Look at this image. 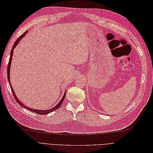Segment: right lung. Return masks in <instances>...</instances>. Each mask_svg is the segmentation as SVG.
<instances>
[{"label":"right lung","mask_w":153,"mask_h":153,"mask_svg":"<svg viewBox=\"0 0 153 153\" xmlns=\"http://www.w3.org/2000/svg\"><path fill=\"white\" fill-rule=\"evenodd\" d=\"M27 33V31L25 32L24 34H22V35L19 37V38H18L15 41V44L13 45V48H12V49H11V55H10V61H9V62H8L7 69V79H8V82H9V83H10V87H11V91H12V93H13V96H14V98H15V100L16 101V102H17L18 104H19L21 106H22V107H24V108H26L27 110H29L31 111V112H34L35 113L38 114H40V115L48 114H49V113H50V112H53V111H54V110H55L58 109V108L60 107V106H61V104L62 103L63 101H64V98H65V96H66V92H65V93H64V96H63V97H62V98L61 99V101H60V102H59V103L56 106H55V107H53V108H52V109H49V110H35V109H32V108H30L27 107V106H26L25 105H24V104L21 103V101H20L19 100H18L17 97L16 96V95H15V92H14V91H13V88H12V86H11V83H10V67H11V59H12L13 53V50H14V48H15L16 47V45L18 44V43H19V41H20V39H21L22 38H24V36H25Z\"/></svg>","instance_id":"obj_1"}]
</instances>
